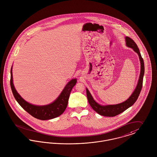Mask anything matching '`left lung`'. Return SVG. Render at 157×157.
<instances>
[{"mask_svg": "<svg viewBox=\"0 0 157 157\" xmlns=\"http://www.w3.org/2000/svg\"><path fill=\"white\" fill-rule=\"evenodd\" d=\"M126 44L128 47L133 49V50L136 52L137 53L139 56L140 61L141 63V71H140V75L139 79L137 86L136 87V90L133 92V93L129 98V99H127L126 101L119 104L109 105H106V106H102L101 105L98 104L97 102H96V101L93 99V97L91 96L90 93L88 90V89L86 88L87 99H88V103L90 104L91 108L96 113H98L101 116H104L106 117H114L122 113V112H123L126 109L131 106L136 102L137 99L139 96L140 91L141 90L142 86H143V76L144 73V65L143 59L141 57V55L140 54L139 49L138 48L137 44L134 42V41L132 39H131L129 36H126Z\"/></svg>", "mask_w": 157, "mask_h": 157, "instance_id": "8db88e82", "label": "left lung"}]
</instances>
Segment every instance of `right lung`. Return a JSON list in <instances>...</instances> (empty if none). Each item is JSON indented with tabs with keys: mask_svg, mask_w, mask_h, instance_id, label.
Wrapping results in <instances>:
<instances>
[{
	"mask_svg": "<svg viewBox=\"0 0 157 157\" xmlns=\"http://www.w3.org/2000/svg\"><path fill=\"white\" fill-rule=\"evenodd\" d=\"M76 82V79L71 80L66 86L59 97L52 104L44 106H36L25 101L17 92L13 82L12 68L11 69L10 85L15 99L26 112L36 119L42 121L55 118L64 113L68 104L70 92Z\"/></svg>",
	"mask_w": 157,
	"mask_h": 157,
	"instance_id": "1",
	"label": "right lung"
}]
</instances>
